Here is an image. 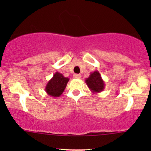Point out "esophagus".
I'll use <instances>...</instances> for the list:
<instances>
[{
    "mask_svg": "<svg viewBox=\"0 0 151 151\" xmlns=\"http://www.w3.org/2000/svg\"><path fill=\"white\" fill-rule=\"evenodd\" d=\"M73 78H76V79H78V78H81V75H80V74H74V75H73Z\"/></svg>",
    "mask_w": 151,
    "mask_h": 151,
    "instance_id": "obj_1",
    "label": "esophagus"
}]
</instances>
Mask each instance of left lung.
<instances>
[{"instance_id": "8db88e82", "label": "left lung", "mask_w": 151, "mask_h": 151, "mask_svg": "<svg viewBox=\"0 0 151 151\" xmlns=\"http://www.w3.org/2000/svg\"><path fill=\"white\" fill-rule=\"evenodd\" d=\"M85 83L92 93H100L103 91L105 87L104 81L102 79L101 76L98 71H94L90 73L88 78L85 79Z\"/></svg>"}]
</instances>
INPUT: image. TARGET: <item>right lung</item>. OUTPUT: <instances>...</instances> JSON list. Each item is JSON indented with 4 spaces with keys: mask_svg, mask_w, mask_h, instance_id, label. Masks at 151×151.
<instances>
[{
    "mask_svg": "<svg viewBox=\"0 0 151 151\" xmlns=\"http://www.w3.org/2000/svg\"><path fill=\"white\" fill-rule=\"evenodd\" d=\"M69 80V78L64 77L63 74L56 72L54 76L52 77L51 79L49 80L47 84L45 89V91L51 97H60L66 88Z\"/></svg>",
    "mask_w": 151,
    "mask_h": 151,
    "instance_id": "obj_1",
    "label": "right lung"
}]
</instances>
